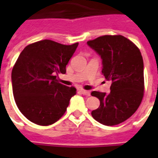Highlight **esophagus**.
<instances>
[{
  "instance_id": "1",
  "label": "esophagus",
  "mask_w": 158,
  "mask_h": 158,
  "mask_svg": "<svg viewBox=\"0 0 158 158\" xmlns=\"http://www.w3.org/2000/svg\"><path fill=\"white\" fill-rule=\"evenodd\" d=\"M80 91H81V93H82L83 95H85V96H90V92H89V90H85V89H81Z\"/></svg>"
}]
</instances>
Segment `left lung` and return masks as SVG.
Instances as JSON below:
<instances>
[{
  "label": "left lung",
  "mask_w": 158,
  "mask_h": 158,
  "mask_svg": "<svg viewBox=\"0 0 158 158\" xmlns=\"http://www.w3.org/2000/svg\"><path fill=\"white\" fill-rule=\"evenodd\" d=\"M87 45L101 56L102 73L112 81L109 94L92 91L100 106L91 112L97 122L113 126L130 118L144 96V63L139 48L123 35H104Z\"/></svg>",
  "instance_id": "left-lung-1"
}]
</instances>
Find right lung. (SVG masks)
I'll return each mask as SVG.
<instances>
[{
    "label": "right lung",
    "mask_w": 158,
    "mask_h": 158,
    "mask_svg": "<svg viewBox=\"0 0 158 158\" xmlns=\"http://www.w3.org/2000/svg\"><path fill=\"white\" fill-rule=\"evenodd\" d=\"M78 45L44 40L20 53L12 71V92L19 111L29 121L51 125L65 113L76 89L58 83L56 75L65 73Z\"/></svg>",
    "instance_id": "obj_1"
}]
</instances>
